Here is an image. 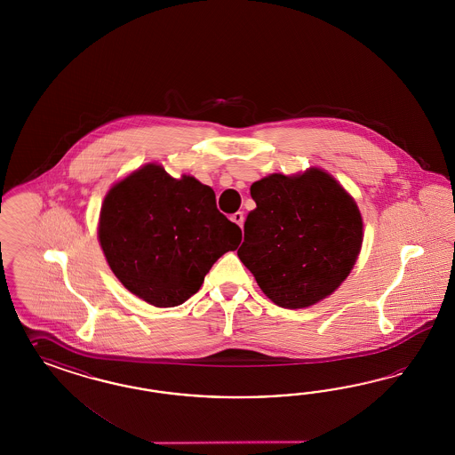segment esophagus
Here are the masks:
<instances>
[{"label":"esophagus","mask_w":455,"mask_h":455,"mask_svg":"<svg viewBox=\"0 0 455 455\" xmlns=\"http://www.w3.org/2000/svg\"><path fill=\"white\" fill-rule=\"evenodd\" d=\"M232 221H235L238 227H243V213L242 212H236L232 215Z\"/></svg>","instance_id":"esophagus-1"}]
</instances>
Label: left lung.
I'll use <instances>...</instances> for the list:
<instances>
[{
	"label": "left lung",
	"instance_id": "8db88e82",
	"mask_svg": "<svg viewBox=\"0 0 455 455\" xmlns=\"http://www.w3.org/2000/svg\"><path fill=\"white\" fill-rule=\"evenodd\" d=\"M238 259L272 302L307 308L344 283L363 242L354 196L318 166L255 181Z\"/></svg>",
	"mask_w": 455,
	"mask_h": 455
}]
</instances>
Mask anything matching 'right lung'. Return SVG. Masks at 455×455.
<instances>
[{"mask_svg": "<svg viewBox=\"0 0 455 455\" xmlns=\"http://www.w3.org/2000/svg\"><path fill=\"white\" fill-rule=\"evenodd\" d=\"M98 242L124 289L166 308L200 290L212 265L238 248L242 230L217 210L208 185L147 164L105 195Z\"/></svg>", "mask_w": 455, "mask_h": 455, "instance_id": "right-lung-1", "label": "right lung"}]
</instances>
